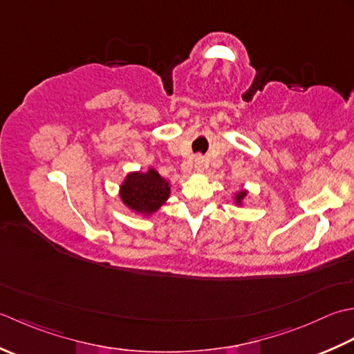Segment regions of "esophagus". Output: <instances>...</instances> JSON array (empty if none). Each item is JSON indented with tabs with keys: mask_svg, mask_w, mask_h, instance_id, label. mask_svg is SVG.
<instances>
[{
	"mask_svg": "<svg viewBox=\"0 0 354 354\" xmlns=\"http://www.w3.org/2000/svg\"><path fill=\"white\" fill-rule=\"evenodd\" d=\"M194 168H196L197 172H203L206 168V163H205V158L201 156H197L194 158Z\"/></svg>",
	"mask_w": 354,
	"mask_h": 354,
	"instance_id": "1",
	"label": "esophagus"
}]
</instances>
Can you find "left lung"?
<instances>
[{
  "label": "left lung",
  "instance_id": "left-lung-1",
  "mask_svg": "<svg viewBox=\"0 0 354 354\" xmlns=\"http://www.w3.org/2000/svg\"><path fill=\"white\" fill-rule=\"evenodd\" d=\"M248 196V192L246 191H241V192H238L236 196H235V203L236 205H241V201H243V198Z\"/></svg>",
  "mask_w": 354,
  "mask_h": 354
}]
</instances>
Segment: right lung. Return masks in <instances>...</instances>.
Listing matches in <instances>:
<instances>
[{
  "instance_id": "obj_1",
  "label": "right lung",
  "mask_w": 354,
  "mask_h": 354,
  "mask_svg": "<svg viewBox=\"0 0 354 354\" xmlns=\"http://www.w3.org/2000/svg\"><path fill=\"white\" fill-rule=\"evenodd\" d=\"M169 194V182L154 168H149L147 172H129L120 185V200L124 205L145 217L167 203Z\"/></svg>"
}]
</instances>
